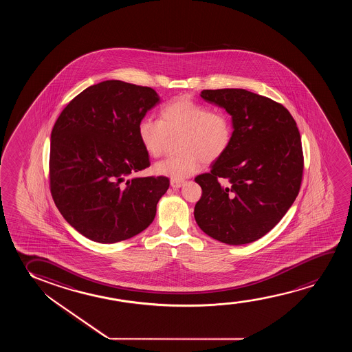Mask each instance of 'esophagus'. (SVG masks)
<instances>
[{"instance_id": "34e87169", "label": "esophagus", "mask_w": 352, "mask_h": 352, "mask_svg": "<svg viewBox=\"0 0 352 352\" xmlns=\"http://www.w3.org/2000/svg\"><path fill=\"white\" fill-rule=\"evenodd\" d=\"M184 184H185V182H184V180H174V179H172V180H170V186H172V188H182Z\"/></svg>"}]
</instances>
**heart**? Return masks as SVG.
Segmentation results:
<instances>
[{"label": "heart", "mask_w": 352, "mask_h": 352, "mask_svg": "<svg viewBox=\"0 0 352 352\" xmlns=\"http://www.w3.org/2000/svg\"><path fill=\"white\" fill-rule=\"evenodd\" d=\"M138 138L145 151L160 157L169 138L180 135L175 157L162 160L154 170L174 180L197 173L204 164L221 159L231 146L233 125L225 111H210L207 104L180 96L160 109V120L145 116L138 122Z\"/></svg>", "instance_id": "obj_1"}]
</instances>
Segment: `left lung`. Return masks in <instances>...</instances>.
<instances>
[{
  "label": "left lung",
  "instance_id": "left-lung-1",
  "mask_svg": "<svg viewBox=\"0 0 352 352\" xmlns=\"http://www.w3.org/2000/svg\"><path fill=\"white\" fill-rule=\"evenodd\" d=\"M204 101L232 116L226 154L195 182L202 197L195 219L206 234L228 245L265 236L294 204L303 175L298 127L283 104L244 89L203 90Z\"/></svg>",
  "mask_w": 352,
  "mask_h": 352
}]
</instances>
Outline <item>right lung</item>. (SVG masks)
I'll return each instance as SVG.
<instances>
[{"label":"right lung","mask_w":352,"mask_h":352,"mask_svg":"<svg viewBox=\"0 0 352 352\" xmlns=\"http://www.w3.org/2000/svg\"><path fill=\"white\" fill-rule=\"evenodd\" d=\"M159 102L151 87L106 80L74 97L54 125L52 196L65 220L91 241L130 239L154 221L169 179L129 177L150 166L137 129Z\"/></svg>","instance_id":"add662e5"}]
</instances>
